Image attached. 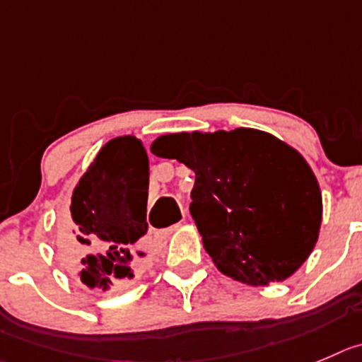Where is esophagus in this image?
Listing matches in <instances>:
<instances>
[{
    "mask_svg": "<svg viewBox=\"0 0 362 362\" xmlns=\"http://www.w3.org/2000/svg\"><path fill=\"white\" fill-rule=\"evenodd\" d=\"M179 226H181V223H174V226L165 227V229H158V230H154V236H156L158 240L167 238V236H170L175 229H179Z\"/></svg>",
    "mask_w": 362,
    "mask_h": 362,
    "instance_id": "34e87169",
    "label": "esophagus"
}]
</instances>
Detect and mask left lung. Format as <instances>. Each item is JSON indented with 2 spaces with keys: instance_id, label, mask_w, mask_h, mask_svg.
<instances>
[{
  "instance_id": "left-lung-1",
  "label": "left lung",
  "mask_w": 362,
  "mask_h": 362,
  "mask_svg": "<svg viewBox=\"0 0 362 362\" xmlns=\"http://www.w3.org/2000/svg\"><path fill=\"white\" fill-rule=\"evenodd\" d=\"M153 154L195 172L190 213L220 272L252 286L290 277L311 254L322 194L304 158L268 133H175Z\"/></svg>"
}]
</instances>
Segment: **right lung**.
Instances as JSON below:
<instances>
[{
	"instance_id": "1",
	"label": "right lung",
	"mask_w": 362,
	"mask_h": 362,
	"mask_svg": "<svg viewBox=\"0 0 362 362\" xmlns=\"http://www.w3.org/2000/svg\"><path fill=\"white\" fill-rule=\"evenodd\" d=\"M149 160L135 136L113 139L88 167L71 204L60 250L81 282L95 290L122 286L146 256Z\"/></svg>"
}]
</instances>
